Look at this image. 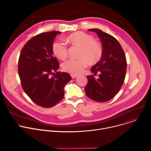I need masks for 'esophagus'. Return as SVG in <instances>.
Here are the masks:
<instances>
[{"instance_id": "esophagus-1", "label": "esophagus", "mask_w": 151, "mask_h": 151, "mask_svg": "<svg viewBox=\"0 0 151 151\" xmlns=\"http://www.w3.org/2000/svg\"><path fill=\"white\" fill-rule=\"evenodd\" d=\"M70 75H71V76H72V79H74V78H76V77L78 76V75H74V74H71Z\"/></svg>"}]
</instances>
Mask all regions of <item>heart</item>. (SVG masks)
Returning <instances> with one entry per match:
<instances>
[{
    "mask_svg": "<svg viewBox=\"0 0 151 151\" xmlns=\"http://www.w3.org/2000/svg\"><path fill=\"white\" fill-rule=\"evenodd\" d=\"M68 42L73 45L80 47L78 59H69L64 62L62 68L64 71L77 75L82 72L87 66L89 61L91 64L97 63L103 55V48L94 37L83 32H76L69 35ZM52 52L56 57L64 60L68 55V47L65 44L55 42L52 45Z\"/></svg>",
    "mask_w": 151,
    "mask_h": 151,
    "instance_id": "heart-1",
    "label": "heart"
}]
</instances>
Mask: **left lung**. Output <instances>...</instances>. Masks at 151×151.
<instances>
[{"mask_svg": "<svg viewBox=\"0 0 151 151\" xmlns=\"http://www.w3.org/2000/svg\"><path fill=\"white\" fill-rule=\"evenodd\" d=\"M88 30L96 32L100 39L103 55L91 69L94 75L99 73V78L96 79L93 75L87 76L85 91L90 99L105 102L112 99L122 87L127 70L126 57L119 42L114 36L97 29Z\"/></svg>", "mask_w": 151, "mask_h": 151, "instance_id": "8db88e82", "label": "left lung"}]
</instances>
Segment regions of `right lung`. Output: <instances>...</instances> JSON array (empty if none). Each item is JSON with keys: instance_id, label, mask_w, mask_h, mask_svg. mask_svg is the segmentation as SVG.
<instances>
[{"instance_id": "obj_1", "label": "right lung", "mask_w": 151, "mask_h": 151, "mask_svg": "<svg viewBox=\"0 0 151 151\" xmlns=\"http://www.w3.org/2000/svg\"><path fill=\"white\" fill-rule=\"evenodd\" d=\"M61 33L51 31L32 37L23 47L18 60L23 90L33 102L44 107H52L63 99L64 86L72 79L68 73L57 72L59 63L53 55L52 45Z\"/></svg>"}]
</instances>
